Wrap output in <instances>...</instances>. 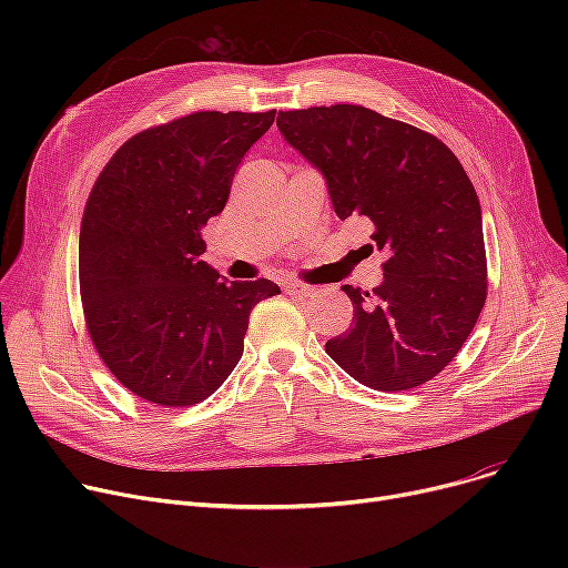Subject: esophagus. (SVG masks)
I'll return each mask as SVG.
<instances>
[{
    "label": "esophagus",
    "instance_id": "obj_1",
    "mask_svg": "<svg viewBox=\"0 0 568 568\" xmlns=\"http://www.w3.org/2000/svg\"><path fill=\"white\" fill-rule=\"evenodd\" d=\"M283 290L290 292V294H296V296H311V294H315L313 285H306V283H300V281L283 283Z\"/></svg>",
    "mask_w": 568,
    "mask_h": 568
}]
</instances>
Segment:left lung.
Returning <instances> with one entry per match:
<instances>
[{
    "label": "left lung",
    "mask_w": 568,
    "mask_h": 568,
    "mask_svg": "<svg viewBox=\"0 0 568 568\" xmlns=\"http://www.w3.org/2000/svg\"><path fill=\"white\" fill-rule=\"evenodd\" d=\"M278 131L326 179L341 221L362 216L384 253L373 292L343 285L354 317L324 349L377 392L422 386L454 362L488 294L481 204L435 135L364 105L278 112Z\"/></svg>",
    "instance_id": "left-lung-1"
}]
</instances>
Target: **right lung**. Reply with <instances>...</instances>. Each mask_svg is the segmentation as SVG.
<instances>
[{
  "mask_svg": "<svg viewBox=\"0 0 568 568\" xmlns=\"http://www.w3.org/2000/svg\"><path fill=\"white\" fill-rule=\"evenodd\" d=\"M268 112H193L116 149L84 204L80 296L108 371L163 407L212 396L244 354L248 315L272 281L227 283L200 255Z\"/></svg>",
  "mask_w": 568,
  "mask_h": 568,
  "instance_id": "right-lung-1",
  "label": "right lung"
}]
</instances>
